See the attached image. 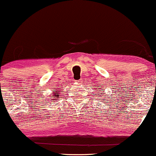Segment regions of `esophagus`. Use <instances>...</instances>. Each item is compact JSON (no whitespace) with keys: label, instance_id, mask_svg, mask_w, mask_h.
Wrapping results in <instances>:
<instances>
[{"label":"esophagus","instance_id":"1","mask_svg":"<svg viewBox=\"0 0 156 156\" xmlns=\"http://www.w3.org/2000/svg\"><path fill=\"white\" fill-rule=\"evenodd\" d=\"M76 83H83V80H82V79H80V80H76Z\"/></svg>","mask_w":156,"mask_h":156}]
</instances>
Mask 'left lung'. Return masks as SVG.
<instances>
[{
  "instance_id": "left-lung-1",
  "label": "left lung",
  "mask_w": 156,
  "mask_h": 156,
  "mask_svg": "<svg viewBox=\"0 0 156 156\" xmlns=\"http://www.w3.org/2000/svg\"><path fill=\"white\" fill-rule=\"evenodd\" d=\"M95 88H97V86L95 87ZM95 89H96V88H95ZM105 91V90L103 89V88H101V90H100V91ZM99 94H102L101 92H100V93H99ZM98 96H99V95H98Z\"/></svg>"
}]
</instances>
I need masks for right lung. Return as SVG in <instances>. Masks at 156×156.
Wrapping results in <instances>:
<instances>
[{
	"mask_svg": "<svg viewBox=\"0 0 156 156\" xmlns=\"http://www.w3.org/2000/svg\"><path fill=\"white\" fill-rule=\"evenodd\" d=\"M53 94L51 95V97H53L52 98V100H58V97H59V94H60V89H58V90H53Z\"/></svg>",
	"mask_w": 156,
	"mask_h": 156,
	"instance_id": "obj_1",
	"label": "right lung"
}]
</instances>
